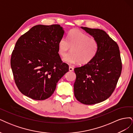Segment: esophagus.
<instances>
[{
	"label": "esophagus",
	"instance_id": "1",
	"mask_svg": "<svg viewBox=\"0 0 133 133\" xmlns=\"http://www.w3.org/2000/svg\"><path fill=\"white\" fill-rule=\"evenodd\" d=\"M69 71H73V70H74V68H73V67H72V66H69Z\"/></svg>",
	"mask_w": 133,
	"mask_h": 133
}]
</instances>
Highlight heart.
I'll use <instances>...</instances> for the list:
<instances>
[{
  "instance_id": "1",
  "label": "heart",
  "mask_w": 133,
  "mask_h": 133,
  "mask_svg": "<svg viewBox=\"0 0 133 133\" xmlns=\"http://www.w3.org/2000/svg\"><path fill=\"white\" fill-rule=\"evenodd\" d=\"M71 51L63 58V61L72 64L79 63L86 64L93 59L99 50V44L96 39L78 29H72L68 34L67 40L62 38L58 43L60 55H65L70 49Z\"/></svg>"
}]
</instances>
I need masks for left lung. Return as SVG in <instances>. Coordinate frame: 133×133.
Returning a JSON list of instances; mask_svg holds the SVG:
<instances>
[{"instance_id":"8db88e82","label":"left lung","mask_w":133,"mask_h":133,"mask_svg":"<svg viewBox=\"0 0 133 133\" xmlns=\"http://www.w3.org/2000/svg\"><path fill=\"white\" fill-rule=\"evenodd\" d=\"M81 28L97 41L99 50L90 62L74 69V95L80 103L92 105L105 100L114 91L121 74L122 61L117 43L105 31Z\"/></svg>"}]
</instances>
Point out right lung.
Wrapping results in <instances>:
<instances>
[{"label":"right lung","instance_id":"1","mask_svg":"<svg viewBox=\"0 0 133 133\" xmlns=\"http://www.w3.org/2000/svg\"><path fill=\"white\" fill-rule=\"evenodd\" d=\"M64 33L60 25H38L18 39L10 65L23 94L37 100L49 98L59 80L69 71L58 54V43Z\"/></svg>","mask_w":133,"mask_h":133}]
</instances>
